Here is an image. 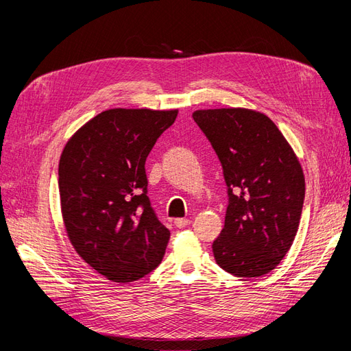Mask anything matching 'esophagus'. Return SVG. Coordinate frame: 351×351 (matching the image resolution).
Instances as JSON below:
<instances>
[{
  "mask_svg": "<svg viewBox=\"0 0 351 351\" xmlns=\"http://www.w3.org/2000/svg\"><path fill=\"white\" fill-rule=\"evenodd\" d=\"M174 224L178 228H184V227H187L190 224V219H187V218H177V219H174Z\"/></svg>",
  "mask_w": 351,
  "mask_h": 351,
  "instance_id": "obj_1",
  "label": "esophagus"
}]
</instances>
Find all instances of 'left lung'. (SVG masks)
<instances>
[{
	"mask_svg": "<svg viewBox=\"0 0 351 351\" xmlns=\"http://www.w3.org/2000/svg\"><path fill=\"white\" fill-rule=\"evenodd\" d=\"M193 120L224 169L230 202L212 244L219 267L243 278L278 267L297 234L304 200L299 158L275 123L249 108L197 110Z\"/></svg>",
	"mask_w": 351,
	"mask_h": 351,
	"instance_id": "left-lung-1",
	"label": "left lung"
}]
</instances>
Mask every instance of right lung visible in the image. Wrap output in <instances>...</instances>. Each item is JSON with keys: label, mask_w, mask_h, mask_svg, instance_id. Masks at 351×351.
I'll use <instances>...</instances> for the list:
<instances>
[{"label": "right lung", "mask_w": 351, "mask_h": 351, "mask_svg": "<svg viewBox=\"0 0 351 351\" xmlns=\"http://www.w3.org/2000/svg\"><path fill=\"white\" fill-rule=\"evenodd\" d=\"M178 110L112 108L74 133L60 156L58 187L67 237L112 282H133L161 263L169 230L146 196V158Z\"/></svg>", "instance_id": "obj_1"}]
</instances>
